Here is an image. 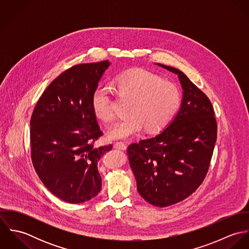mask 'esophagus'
Returning a JSON list of instances; mask_svg holds the SVG:
<instances>
[{"label":"esophagus","instance_id":"obj_1","mask_svg":"<svg viewBox=\"0 0 249 249\" xmlns=\"http://www.w3.org/2000/svg\"><path fill=\"white\" fill-rule=\"evenodd\" d=\"M114 147L117 148V149L125 150V149H126V144L123 142H116L114 143Z\"/></svg>","mask_w":249,"mask_h":249}]
</instances>
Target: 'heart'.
<instances>
[{"instance_id": "b5f03b06", "label": "heart", "mask_w": 249, "mask_h": 249, "mask_svg": "<svg viewBox=\"0 0 249 249\" xmlns=\"http://www.w3.org/2000/svg\"><path fill=\"white\" fill-rule=\"evenodd\" d=\"M116 93L130 100L128 117L117 121L107 131L109 139H126L144 127L147 132H158L173 119L180 105V92L176 84L142 69H132L118 74L114 79ZM94 115L102 121H111V92L98 86L92 94Z\"/></svg>"}]
</instances>
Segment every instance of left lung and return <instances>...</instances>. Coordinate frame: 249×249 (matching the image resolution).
I'll return each mask as SVG.
<instances>
[{
    "instance_id": "obj_1",
    "label": "left lung",
    "mask_w": 249,
    "mask_h": 249,
    "mask_svg": "<svg viewBox=\"0 0 249 249\" xmlns=\"http://www.w3.org/2000/svg\"><path fill=\"white\" fill-rule=\"evenodd\" d=\"M156 65L178 75L179 111L155 137L127 147L137 190L148 203L167 207L191 196L203 182L216 141V122L207 96L174 67Z\"/></svg>"
}]
</instances>
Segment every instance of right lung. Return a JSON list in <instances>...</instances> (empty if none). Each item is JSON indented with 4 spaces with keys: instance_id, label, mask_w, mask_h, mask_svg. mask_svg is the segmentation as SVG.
Instances as JSON below:
<instances>
[{
    "instance_id": "1",
    "label": "right lung",
    "mask_w": 249,
    "mask_h": 249,
    "mask_svg": "<svg viewBox=\"0 0 249 249\" xmlns=\"http://www.w3.org/2000/svg\"><path fill=\"white\" fill-rule=\"evenodd\" d=\"M110 64H78L63 71L44 91L32 115L36 173L51 193L72 204L90 200L102 189L98 162L112 144L94 146L103 132L91 97Z\"/></svg>"
}]
</instances>
